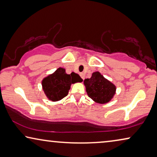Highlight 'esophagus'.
Here are the masks:
<instances>
[{"instance_id": "1", "label": "esophagus", "mask_w": 157, "mask_h": 157, "mask_svg": "<svg viewBox=\"0 0 157 157\" xmlns=\"http://www.w3.org/2000/svg\"><path fill=\"white\" fill-rule=\"evenodd\" d=\"M80 76H81V78H82L83 80V79H84V77H85V76H84V74H83V73H81V74H80Z\"/></svg>"}]
</instances>
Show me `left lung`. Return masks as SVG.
Listing matches in <instances>:
<instances>
[{
    "label": "left lung",
    "mask_w": 157,
    "mask_h": 157,
    "mask_svg": "<svg viewBox=\"0 0 157 157\" xmlns=\"http://www.w3.org/2000/svg\"><path fill=\"white\" fill-rule=\"evenodd\" d=\"M83 84L88 97L96 103H109L116 92L115 84L105 78L99 71L94 72L90 78L84 80Z\"/></svg>",
    "instance_id": "left-lung-1"
}]
</instances>
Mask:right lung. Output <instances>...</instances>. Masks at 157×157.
Masks as SVG:
<instances>
[{
	"mask_svg": "<svg viewBox=\"0 0 157 157\" xmlns=\"http://www.w3.org/2000/svg\"><path fill=\"white\" fill-rule=\"evenodd\" d=\"M82 81L78 74L72 72L67 74L65 69L59 67L42 79V90L49 101L56 102L67 96L71 84Z\"/></svg>",
	"mask_w": 157,
	"mask_h": 157,
	"instance_id": "obj_1",
	"label": "right lung"
}]
</instances>
